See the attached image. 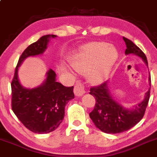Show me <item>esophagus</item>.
<instances>
[{
  "label": "esophagus",
  "instance_id": "obj_1",
  "mask_svg": "<svg viewBox=\"0 0 157 157\" xmlns=\"http://www.w3.org/2000/svg\"><path fill=\"white\" fill-rule=\"evenodd\" d=\"M74 93L76 96H82L85 93V88L82 83L76 82L74 86Z\"/></svg>",
  "mask_w": 157,
  "mask_h": 157
}]
</instances>
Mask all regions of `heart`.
<instances>
[{
    "instance_id": "1",
    "label": "heart",
    "mask_w": 157,
    "mask_h": 157,
    "mask_svg": "<svg viewBox=\"0 0 157 157\" xmlns=\"http://www.w3.org/2000/svg\"><path fill=\"white\" fill-rule=\"evenodd\" d=\"M116 57V50L108 44L91 42L82 47L71 59V65L79 73H86L88 80L96 85L107 77Z\"/></svg>"
}]
</instances>
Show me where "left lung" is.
I'll use <instances>...</instances> for the list:
<instances>
[{"label":"left lung","mask_w":157,"mask_h":157,"mask_svg":"<svg viewBox=\"0 0 157 157\" xmlns=\"http://www.w3.org/2000/svg\"><path fill=\"white\" fill-rule=\"evenodd\" d=\"M126 45L125 54H135L142 58L147 66V59L144 53L131 40L123 37ZM151 83V75L149 77ZM151 88L146 93L144 100L133 109H125L115 101L109 93L107 83L104 82L96 87H91L89 94L95 98V106L89 113L95 126L107 134H117L128 131L135 126L144 117L150 99Z\"/></svg>","instance_id":"1"}]
</instances>
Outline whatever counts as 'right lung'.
Instances as JSON below:
<instances>
[{
    "label": "right lung",
    "mask_w": 157,
    "mask_h": 157,
    "mask_svg": "<svg viewBox=\"0 0 157 157\" xmlns=\"http://www.w3.org/2000/svg\"><path fill=\"white\" fill-rule=\"evenodd\" d=\"M55 37L54 35H44L22 52L11 82L13 111L24 126L38 134L52 132L60 125L65 116V106L75 98L73 86L65 87L56 82V73L51 69L41 86L28 89L19 83L17 71L24 59L43 54L50 38Z\"/></svg>",
    "instance_id": "right-lung-1"
}]
</instances>
